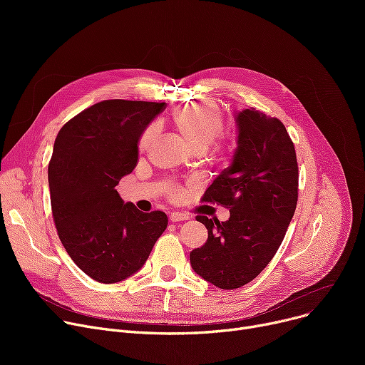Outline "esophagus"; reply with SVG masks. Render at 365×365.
Listing matches in <instances>:
<instances>
[{
    "label": "esophagus",
    "mask_w": 365,
    "mask_h": 365,
    "mask_svg": "<svg viewBox=\"0 0 365 365\" xmlns=\"http://www.w3.org/2000/svg\"><path fill=\"white\" fill-rule=\"evenodd\" d=\"M170 222H183V220H187L189 219V216L187 215H185V213H180V212H173L171 215H170Z\"/></svg>",
    "instance_id": "esophagus-1"
}]
</instances>
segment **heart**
Wrapping results in <instances>:
<instances>
[{
  "label": "heart",
  "mask_w": 365,
  "mask_h": 365,
  "mask_svg": "<svg viewBox=\"0 0 365 365\" xmlns=\"http://www.w3.org/2000/svg\"><path fill=\"white\" fill-rule=\"evenodd\" d=\"M173 123L194 152H205L220 136L225 127L219 106L212 102H198L179 108L173 113ZM155 125H150L142 134L139 142L140 150L149 146L152 139L155 138Z\"/></svg>",
  "instance_id": "b5f03b06"
}]
</instances>
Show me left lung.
<instances>
[{"instance_id":"obj_1","label":"left lung","mask_w":365,"mask_h":365,"mask_svg":"<svg viewBox=\"0 0 365 365\" xmlns=\"http://www.w3.org/2000/svg\"><path fill=\"white\" fill-rule=\"evenodd\" d=\"M234 120L232 161L202 197L231 216H197L208 238L189 255L195 274L223 290L253 281L272 260L293 219L299 183L294 145L278 118L250 108L235 110Z\"/></svg>"}]
</instances>
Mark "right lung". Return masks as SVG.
Listing matches in <instances>:
<instances>
[{"instance_id": "1", "label": "right lung", "mask_w": 365, "mask_h": 365, "mask_svg": "<svg viewBox=\"0 0 365 365\" xmlns=\"http://www.w3.org/2000/svg\"><path fill=\"white\" fill-rule=\"evenodd\" d=\"M164 108L103 101L57 133L48 164L53 219L68 255L94 281L136 274L165 231V213H143L115 189L136 167L142 134Z\"/></svg>"}]
</instances>
